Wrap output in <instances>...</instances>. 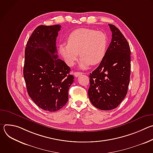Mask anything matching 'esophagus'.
Segmentation results:
<instances>
[{"label":"esophagus","mask_w":153,"mask_h":153,"mask_svg":"<svg viewBox=\"0 0 153 153\" xmlns=\"http://www.w3.org/2000/svg\"><path fill=\"white\" fill-rule=\"evenodd\" d=\"M82 74V73H81V72H74V76L75 77H78Z\"/></svg>","instance_id":"34e87169"}]
</instances>
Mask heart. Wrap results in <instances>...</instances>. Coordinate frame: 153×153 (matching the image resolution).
Instances as JSON below:
<instances>
[{"instance_id": "b5f03b06", "label": "heart", "mask_w": 153, "mask_h": 153, "mask_svg": "<svg viewBox=\"0 0 153 153\" xmlns=\"http://www.w3.org/2000/svg\"><path fill=\"white\" fill-rule=\"evenodd\" d=\"M67 40L68 43L59 45L60 54L70 66H73L80 55V66L83 69L87 68L91 64L96 65L100 63L106 55L108 45L105 33L85 28L72 31Z\"/></svg>"}]
</instances>
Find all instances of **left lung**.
Here are the masks:
<instances>
[{
  "label": "left lung",
  "instance_id": "8db88e82",
  "mask_svg": "<svg viewBox=\"0 0 153 153\" xmlns=\"http://www.w3.org/2000/svg\"><path fill=\"white\" fill-rule=\"evenodd\" d=\"M111 42L99 67L90 75L88 91L91 103L101 110H113L125 97L130 80L131 51L120 31L108 24Z\"/></svg>",
  "mask_w": 153,
  "mask_h": 153
}]
</instances>
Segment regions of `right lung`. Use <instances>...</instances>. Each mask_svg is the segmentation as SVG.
I'll use <instances>...</instances> for the list:
<instances>
[{
	"instance_id": "add662e5",
	"label": "right lung",
	"mask_w": 153,
	"mask_h": 153,
	"mask_svg": "<svg viewBox=\"0 0 153 153\" xmlns=\"http://www.w3.org/2000/svg\"><path fill=\"white\" fill-rule=\"evenodd\" d=\"M60 28L59 25L38 26L25 51L24 77L28 95L39 108L50 112L66 105L74 82L70 68L57 54L56 41Z\"/></svg>"
}]
</instances>
